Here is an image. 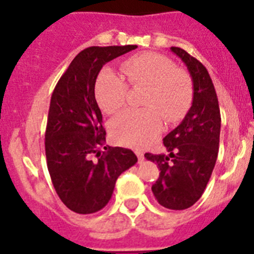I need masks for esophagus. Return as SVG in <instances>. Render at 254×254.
Listing matches in <instances>:
<instances>
[{
	"instance_id": "34e87169",
	"label": "esophagus",
	"mask_w": 254,
	"mask_h": 254,
	"mask_svg": "<svg viewBox=\"0 0 254 254\" xmlns=\"http://www.w3.org/2000/svg\"><path fill=\"white\" fill-rule=\"evenodd\" d=\"M134 152H136V155H137V158H138V160H140V161H142L143 159H145V158H143V154H142V151H141V150H136Z\"/></svg>"
}]
</instances>
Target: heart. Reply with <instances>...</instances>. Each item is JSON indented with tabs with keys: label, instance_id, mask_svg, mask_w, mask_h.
Here are the masks:
<instances>
[{
	"label": "heart",
	"instance_id": "b5f03b06",
	"mask_svg": "<svg viewBox=\"0 0 254 254\" xmlns=\"http://www.w3.org/2000/svg\"><path fill=\"white\" fill-rule=\"evenodd\" d=\"M122 72L132 86H143L142 109H128L113 118L109 132L114 141L140 147L158 137L163 128V117L168 123L185 116L193 95L192 81L186 71L158 53L133 56L122 62ZM128 85L112 69H104L96 80L98 104L108 114L125 105Z\"/></svg>",
	"mask_w": 254,
	"mask_h": 254
}]
</instances>
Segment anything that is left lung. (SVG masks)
Segmentation results:
<instances>
[{
  "label": "left lung",
  "mask_w": 254,
  "mask_h": 254,
  "mask_svg": "<svg viewBox=\"0 0 254 254\" xmlns=\"http://www.w3.org/2000/svg\"><path fill=\"white\" fill-rule=\"evenodd\" d=\"M187 66L193 84V100L178 127L164 137L168 154L146 152L158 164V181L151 190L155 198L170 210H186L198 201L207 186L217 159L220 142L219 102L207 69L185 49L172 47Z\"/></svg>",
  "instance_id": "left-lung-1"
}]
</instances>
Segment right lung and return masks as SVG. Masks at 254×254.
I'll return each mask as SVG.
<instances>
[{"instance_id": "obj_1", "label": "right lung", "mask_w": 254, "mask_h": 254, "mask_svg": "<svg viewBox=\"0 0 254 254\" xmlns=\"http://www.w3.org/2000/svg\"><path fill=\"white\" fill-rule=\"evenodd\" d=\"M137 46L89 47L73 58L51 98L46 129L47 167L61 201L77 214L102 210L117 178L137 163L133 151L105 146L95 82L107 62Z\"/></svg>"}]
</instances>
